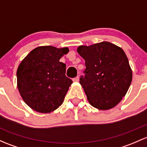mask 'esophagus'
<instances>
[{
	"label": "esophagus",
	"mask_w": 147,
	"mask_h": 147,
	"mask_svg": "<svg viewBox=\"0 0 147 147\" xmlns=\"http://www.w3.org/2000/svg\"><path fill=\"white\" fill-rule=\"evenodd\" d=\"M79 80H80L79 77H76V78L72 79V81H73L74 82H79Z\"/></svg>",
	"instance_id": "obj_1"
}]
</instances>
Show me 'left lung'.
Returning a JSON list of instances; mask_svg holds the SVG:
<instances>
[{
    "label": "left lung",
    "instance_id": "8db88e82",
    "mask_svg": "<svg viewBox=\"0 0 147 147\" xmlns=\"http://www.w3.org/2000/svg\"><path fill=\"white\" fill-rule=\"evenodd\" d=\"M78 53L85 61L84 76L80 83L89 103L99 110H109L125 96L132 79L127 57L120 47L108 41L80 46Z\"/></svg>",
    "mask_w": 147,
    "mask_h": 147
}]
</instances>
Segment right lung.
Returning a JSON list of instances; mask_svg holds the SVG:
<instances>
[{
  "mask_svg": "<svg viewBox=\"0 0 147 147\" xmlns=\"http://www.w3.org/2000/svg\"><path fill=\"white\" fill-rule=\"evenodd\" d=\"M68 51L67 48L38 46L18 66V90L32 109L47 113L63 103L72 81L65 75L66 65L59 61Z\"/></svg>",
  "mask_w": 147,
  "mask_h": 147,
  "instance_id": "1",
  "label": "right lung"
}]
</instances>
